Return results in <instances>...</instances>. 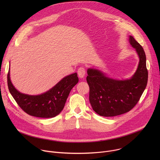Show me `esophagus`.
<instances>
[{
    "mask_svg": "<svg viewBox=\"0 0 160 160\" xmlns=\"http://www.w3.org/2000/svg\"><path fill=\"white\" fill-rule=\"evenodd\" d=\"M78 75L80 78H84L85 75V70L83 67H80L78 70Z\"/></svg>",
    "mask_w": 160,
    "mask_h": 160,
    "instance_id": "34e87169",
    "label": "esophagus"
}]
</instances>
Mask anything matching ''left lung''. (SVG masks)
Instances as JSON below:
<instances>
[{
  "mask_svg": "<svg viewBox=\"0 0 160 160\" xmlns=\"http://www.w3.org/2000/svg\"><path fill=\"white\" fill-rule=\"evenodd\" d=\"M128 38L139 59L138 68L130 78H113L96 68L87 69L90 103L100 116L115 117L129 111L138 103L146 87L148 73L144 51L132 36Z\"/></svg>",
  "mask_w": 160,
  "mask_h": 160,
  "instance_id": "1",
  "label": "left lung"
}]
</instances>
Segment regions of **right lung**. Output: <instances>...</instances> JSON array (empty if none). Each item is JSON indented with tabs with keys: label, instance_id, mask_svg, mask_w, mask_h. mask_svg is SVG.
Returning a JSON list of instances; mask_svg holds the SVG:
<instances>
[{
	"label": "right lung",
	"instance_id": "right-lung-1",
	"mask_svg": "<svg viewBox=\"0 0 160 160\" xmlns=\"http://www.w3.org/2000/svg\"><path fill=\"white\" fill-rule=\"evenodd\" d=\"M78 82L77 73L62 78L54 87L38 95L20 92L13 85L10 77V68L8 75L9 92L20 108L28 115L39 118H53L62 111L71 90Z\"/></svg>",
	"mask_w": 160,
	"mask_h": 160
}]
</instances>
